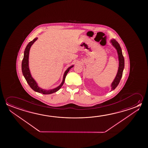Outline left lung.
Listing matches in <instances>:
<instances>
[{
    "instance_id": "8db88e82",
    "label": "left lung",
    "mask_w": 148,
    "mask_h": 148,
    "mask_svg": "<svg viewBox=\"0 0 148 148\" xmlns=\"http://www.w3.org/2000/svg\"><path fill=\"white\" fill-rule=\"evenodd\" d=\"M110 42L112 43V45L116 49L118 55V59H119V68H118V72L116 74V77L114 78L113 82H112V85H111L112 90H114L118 86V85H119V82L121 80V77L122 76L123 71L124 68V59L123 56L122 55L121 47L120 46L118 42H116V40L114 39L111 40Z\"/></svg>"
}]
</instances>
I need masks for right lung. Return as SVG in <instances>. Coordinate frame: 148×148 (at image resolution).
Here are the masks:
<instances>
[{"label": "right lung", "instance_id": "right-lung-1", "mask_svg": "<svg viewBox=\"0 0 148 148\" xmlns=\"http://www.w3.org/2000/svg\"><path fill=\"white\" fill-rule=\"evenodd\" d=\"M38 38H36L35 39H34L32 41L30 42L28 44L26 49H25L24 54V58L22 60V70L23 74L26 80L27 81V83L28 84L29 86L32 88V89L34 90V91H36L37 92H39L40 93H43V95H49L55 92H57V91H58L60 89L61 87L62 86L65 78H66V76L67 75L69 71L70 70L71 68H73L74 65L71 66L69 68H68V69L66 71V72L64 73L63 75V80L61 82L60 85L58 87L54 88L53 89L47 90L43 89L39 87L38 86V84L36 83V82L34 80V79L32 78V75L30 72L29 68V51L30 47L32 46V45L34 43V42L37 40Z\"/></svg>", "mask_w": 148, "mask_h": 148}]
</instances>
